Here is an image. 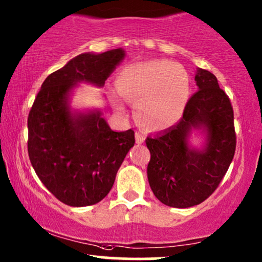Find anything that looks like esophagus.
<instances>
[{
    "instance_id": "34e87169",
    "label": "esophagus",
    "mask_w": 262,
    "mask_h": 262,
    "mask_svg": "<svg viewBox=\"0 0 262 262\" xmlns=\"http://www.w3.org/2000/svg\"><path fill=\"white\" fill-rule=\"evenodd\" d=\"M143 141H144L143 132H141V131L136 132V142H137L138 144H141V143H143Z\"/></svg>"
}]
</instances>
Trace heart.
I'll list each match as a JSON object with an SVG mask.
<instances>
[{"instance_id": "heart-1", "label": "heart", "mask_w": 262, "mask_h": 262, "mask_svg": "<svg viewBox=\"0 0 262 262\" xmlns=\"http://www.w3.org/2000/svg\"><path fill=\"white\" fill-rule=\"evenodd\" d=\"M120 93L136 103L143 126L162 130L182 118L190 95L186 71L169 61H148L125 67L119 76Z\"/></svg>"}]
</instances>
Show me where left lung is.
<instances>
[{"label": "left lung", "mask_w": 262, "mask_h": 262, "mask_svg": "<svg viewBox=\"0 0 262 262\" xmlns=\"http://www.w3.org/2000/svg\"><path fill=\"white\" fill-rule=\"evenodd\" d=\"M196 91L189 98L181 120L171 128L147 137L150 151L147 173L159 201L176 208H188L205 201L218 188L236 150L233 110L218 79L199 69ZM192 128H203L206 144L188 145Z\"/></svg>", "instance_id": "left-lung-1"}]
</instances>
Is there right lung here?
Listing matches in <instances>:
<instances>
[{"instance_id":"add662e5","label":"right lung","mask_w":262,"mask_h":262,"mask_svg":"<svg viewBox=\"0 0 262 262\" xmlns=\"http://www.w3.org/2000/svg\"><path fill=\"white\" fill-rule=\"evenodd\" d=\"M121 48L80 54L43 81L27 118V150L44 186L72 207L91 206L111 191L134 130H111L101 112H71L69 95L80 81L103 86L124 59Z\"/></svg>"}]
</instances>
